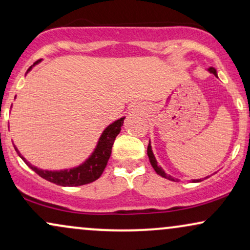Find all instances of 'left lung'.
<instances>
[{"label": "left lung", "mask_w": 250, "mask_h": 250, "mask_svg": "<svg viewBox=\"0 0 250 250\" xmlns=\"http://www.w3.org/2000/svg\"><path fill=\"white\" fill-rule=\"evenodd\" d=\"M208 71L211 72V73L214 74V76H215L216 78H218V72H216V70H215L214 67H209ZM146 152H148L149 161H150V163H151L152 167H154V170L156 171V173L159 174V176H161V177H163V178H167V179H169V180H172V182H180L179 179L174 178V177L170 176V174H167L163 169H162L161 165H158L157 161H156V157H155L154 152H152L151 143H150V141H149V146H148V151H146ZM205 178H207V177H205ZM205 178H203V179H205ZM203 179H191V182H192V183H199V182H203Z\"/></svg>", "instance_id": "left-lung-1"}]
</instances>
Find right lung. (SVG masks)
Instances as JSON below:
<instances>
[{
  "instance_id": "1",
  "label": "right lung",
  "mask_w": 250,
  "mask_h": 250,
  "mask_svg": "<svg viewBox=\"0 0 250 250\" xmlns=\"http://www.w3.org/2000/svg\"><path fill=\"white\" fill-rule=\"evenodd\" d=\"M41 60L36 62L34 65L30 66L29 70L26 73H29L32 70V67ZM125 117L123 116L121 119L115 120L113 123H110L108 127H106L104 131H102L101 136L99 137L96 146L93 150V152L83 161V163L78 165V167H73L71 169H62V170H43L39 167L32 165L30 162L26 161L25 158L21 155L20 150L14 146L15 150L19 154L21 158L25 162L30 169H32L36 173L39 174L42 178L49 180V182L53 183V184L60 185V186H81L85 184H89L96 180L104 172V167L108 163V159L112 154V146L114 144V141L117 135L121 131V127L123 125V121Z\"/></svg>"
}]
</instances>
